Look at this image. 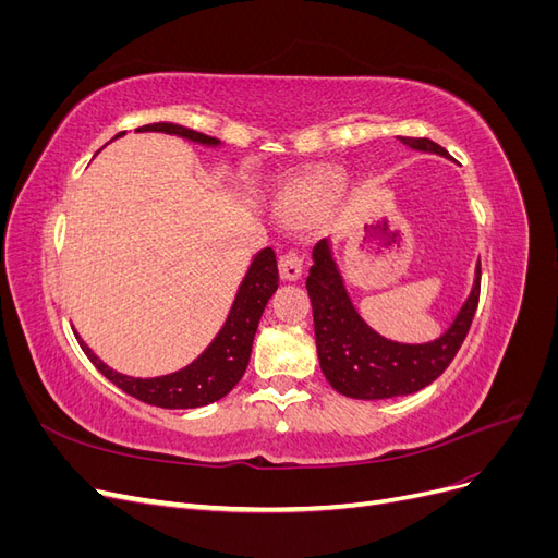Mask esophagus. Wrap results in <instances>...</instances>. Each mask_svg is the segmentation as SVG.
I'll use <instances>...</instances> for the list:
<instances>
[{
    "label": "esophagus",
    "mask_w": 558,
    "mask_h": 558,
    "mask_svg": "<svg viewBox=\"0 0 558 558\" xmlns=\"http://www.w3.org/2000/svg\"><path fill=\"white\" fill-rule=\"evenodd\" d=\"M300 275H302V260L298 253H293V251L283 253V256L279 258V277L283 281H298Z\"/></svg>",
    "instance_id": "1"
}]
</instances>
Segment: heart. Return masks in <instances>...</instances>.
<instances>
[{
	"label": "heart",
	"instance_id": "obj_1",
	"mask_svg": "<svg viewBox=\"0 0 558 558\" xmlns=\"http://www.w3.org/2000/svg\"><path fill=\"white\" fill-rule=\"evenodd\" d=\"M342 177L337 174L302 183L293 193L286 195L283 216L289 218V221H305V218H312L324 211L328 205H332L337 195L342 193Z\"/></svg>",
	"mask_w": 558,
	"mask_h": 558
}]
</instances>
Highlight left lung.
I'll use <instances>...</instances> for the list:
<instances>
[{"label": "left lung", "instance_id": "8db88e82", "mask_svg": "<svg viewBox=\"0 0 558 558\" xmlns=\"http://www.w3.org/2000/svg\"><path fill=\"white\" fill-rule=\"evenodd\" d=\"M421 154L449 158L430 140L398 137ZM307 293L314 314V340L320 373L337 393L356 400H384L421 391L440 377L453 361L470 330L480 300V263L470 293L449 328L424 344H404L379 335L359 314L337 265L332 242H318L312 251Z\"/></svg>", "mask_w": 558, "mask_h": 558}]
</instances>
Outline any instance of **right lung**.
I'll list each match as a JSON object with an SVG mask.
<instances>
[{
	"label": "right lung",
	"instance_id": "add662e5",
	"mask_svg": "<svg viewBox=\"0 0 558 558\" xmlns=\"http://www.w3.org/2000/svg\"><path fill=\"white\" fill-rule=\"evenodd\" d=\"M137 132L174 134V137H183L207 148L223 146L218 140L209 137V134H202L197 130H191L179 123H167V121L142 125L137 128ZM123 134L125 132H118L113 140L123 137ZM275 291H277V258H275V251L267 246V248H260L256 256L251 258L246 275L238 286V293H234V300L223 320V326L207 344V349L202 351L195 361L177 369V373L160 375V377H130V375L118 373V369L109 367L86 342L81 340V335L76 330L74 335L83 353L90 359V363L128 396L165 410L205 408V404L228 396L234 388V384L242 379L251 359V347H253V337H256V330H258V320L263 316L267 300L275 295Z\"/></svg>",
	"mask_w": 558,
	"mask_h": 558
}]
</instances>
